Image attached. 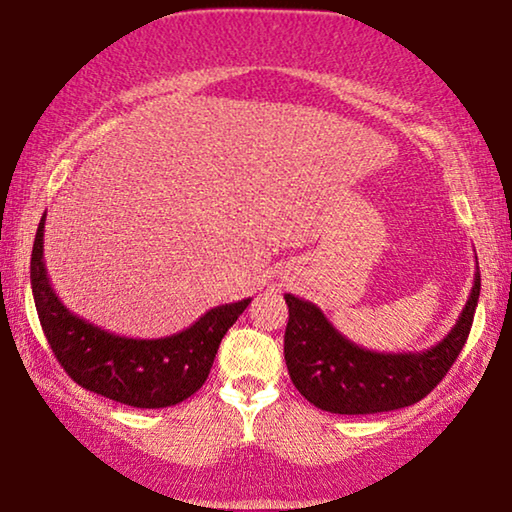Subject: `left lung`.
Instances as JSON below:
<instances>
[{
	"label": "left lung",
	"instance_id": "8db88e82",
	"mask_svg": "<svg viewBox=\"0 0 512 512\" xmlns=\"http://www.w3.org/2000/svg\"><path fill=\"white\" fill-rule=\"evenodd\" d=\"M478 264V262H476ZM480 296V271L448 335L425 352L379 354L347 340L315 303L285 294V361L294 386L331 414H379L423 400L460 356Z\"/></svg>",
	"mask_w": 512,
	"mask_h": 512
}]
</instances>
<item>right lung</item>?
<instances>
[{"instance_id": "right-lung-1", "label": "right lung", "mask_w": 512, "mask_h": 512, "mask_svg": "<svg viewBox=\"0 0 512 512\" xmlns=\"http://www.w3.org/2000/svg\"><path fill=\"white\" fill-rule=\"evenodd\" d=\"M41 218L32 250V292L38 319L61 368L75 384L137 409L172 407L207 381L220 340L250 299L225 303L167 338L114 335L73 315L50 285L43 259Z\"/></svg>"}]
</instances>
